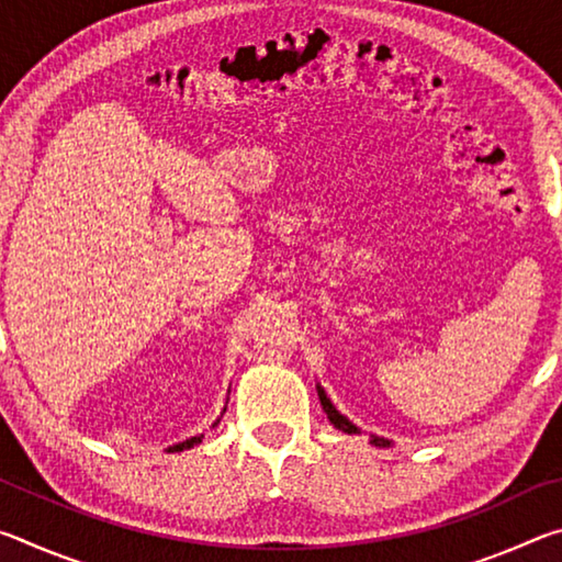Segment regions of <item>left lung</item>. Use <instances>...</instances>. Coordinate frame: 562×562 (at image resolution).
Wrapping results in <instances>:
<instances>
[{
    "label": "left lung",
    "instance_id": "8db88e82",
    "mask_svg": "<svg viewBox=\"0 0 562 562\" xmlns=\"http://www.w3.org/2000/svg\"><path fill=\"white\" fill-rule=\"evenodd\" d=\"M317 394H319V402H322V408H325V414H327V418H329V422H331V424H335V426H337V429H339V431H345V434H359V429H357V426H355V424H351L347 416H341V414L337 412V408H335V404H331V402H329V398H327V394H325V389H322L319 384H317ZM372 443H374V446H389V443H392V441H386V439H379V436H372Z\"/></svg>",
    "mask_w": 562,
    "mask_h": 562
}]
</instances>
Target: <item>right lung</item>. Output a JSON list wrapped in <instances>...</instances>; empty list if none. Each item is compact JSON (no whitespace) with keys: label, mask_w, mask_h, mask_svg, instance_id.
Listing matches in <instances>:
<instances>
[{"label":"right lung","mask_w":562,"mask_h":562,"mask_svg":"<svg viewBox=\"0 0 562 562\" xmlns=\"http://www.w3.org/2000/svg\"><path fill=\"white\" fill-rule=\"evenodd\" d=\"M223 412H225V408H223ZM217 422H221V418H217ZM217 422H215V424H217ZM215 424H213V426H215ZM201 441H203V434H201V436H193V439L180 441V443H176V446H170L168 451H186V449H193V446H198Z\"/></svg>","instance_id":"add662e5"}]
</instances>
